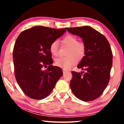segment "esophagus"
Here are the masks:
<instances>
[{"label": "esophagus", "mask_w": 124, "mask_h": 124, "mask_svg": "<svg viewBox=\"0 0 124 124\" xmlns=\"http://www.w3.org/2000/svg\"><path fill=\"white\" fill-rule=\"evenodd\" d=\"M62 72H63V73H66L67 72V70H62Z\"/></svg>", "instance_id": "1"}]
</instances>
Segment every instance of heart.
<instances>
[{
  "label": "heart",
  "mask_w": 124,
  "mask_h": 124,
  "mask_svg": "<svg viewBox=\"0 0 124 124\" xmlns=\"http://www.w3.org/2000/svg\"><path fill=\"white\" fill-rule=\"evenodd\" d=\"M62 43L69 47L67 55L65 57H60L55 60V64L57 67L67 70L70 68L77 62L78 60L82 59L85 52V47L82 43L78 42L77 38L72 35H67L62 39ZM50 50L52 55L55 57L59 55V43L57 40L52 42L50 46Z\"/></svg>",
  "instance_id": "1"
}]
</instances>
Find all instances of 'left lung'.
Here are the masks:
<instances>
[{
    "label": "left lung",
    "instance_id": "obj_1",
    "mask_svg": "<svg viewBox=\"0 0 124 124\" xmlns=\"http://www.w3.org/2000/svg\"><path fill=\"white\" fill-rule=\"evenodd\" d=\"M69 33L82 38L85 56L77 68L85 71H73L70 86L77 98L85 101L99 98L109 82L112 52L108 40L103 34L89 26L66 28Z\"/></svg>",
    "mask_w": 124,
    "mask_h": 124
}]
</instances>
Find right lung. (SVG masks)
<instances>
[{
    "label": "right lung",
    "mask_w": 124,
    "mask_h": 124,
    "mask_svg": "<svg viewBox=\"0 0 124 124\" xmlns=\"http://www.w3.org/2000/svg\"><path fill=\"white\" fill-rule=\"evenodd\" d=\"M65 31V29L37 26L23 31L17 38L13 52L15 77L31 99L46 98L63 74L60 67L52 65L50 46Z\"/></svg>",
    "instance_id": "right-lung-1"
}]
</instances>
